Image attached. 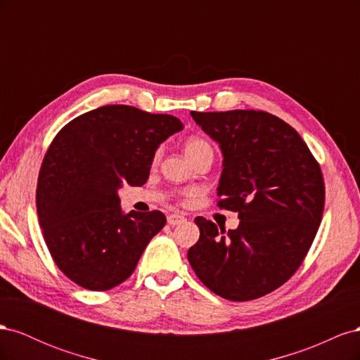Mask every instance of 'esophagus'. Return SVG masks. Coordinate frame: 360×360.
Masks as SVG:
<instances>
[{"label": "esophagus", "instance_id": "obj_1", "mask_svg": "<svg viewBox=\"0 0 360 360\" xmlns=\"http://www.w3.org/2000/svg\"><path fill=\"white\" fill-rule=\"evenodd\" d=\"M168 224L169 225H180V224H183V222H186V217H184L183 214H179V213H172V214H169L168 217Z\"/></svg>", "mask_w": 360, "mask_h": 360}]
</instances>
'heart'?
I'll return each mask as SVG.
<instances>
[{
    "mask_svg": "<svg viewBox=\"0 0 360 360\" xmlns=\"http://www.w3.org/2000/svg\"><path fill=\"white\" fill-rule=\"evenodd\" d=\"M184 151H186V155L191 160H195L197 158L201 156H210L213 158V147L209 143V141L200 138V136H192L186 141V144H184ZM160 158V150H158L155 153L153 160L158 162Z\"/></svg>",
    "mask_w": 360,
    "mask_h": 360,
    "instance_id": "obj_1",
    "label": "heart"
}]
</instances>
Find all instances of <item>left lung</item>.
Segmentation results:
<instances>
[{
	"label": "left lung",
	"instance_id": "8db88e82",
	"mask_svg": "<svg viewBox=\"0 0 360 360\" xmlns=\"http://www.w3.org/2000/svg\"><path fill=\"white\" fill-rule=\"evenodd\" d=\"M219 143L224 169L217 205L238 213L225 233L195 217L200 238L188 259L202 284L234 302L263 297L296 274L319 231L324 181L300 135L264 111L191 112Z\"/></svg>",
	"mask_w": 360,
	"mask_h": 360
}]
</instances>
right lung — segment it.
Masks as SVG:
<instances>
[{"label": "right lung", "instance_id": "obj_1", "mask_svg": "<svg viewBox=\"0 0 360 360\" xmlns=\"http://www.w3.org/2000/svg\"><path fill=\"white\" fill-rule=\"evenodd\" d=\"M177 117L106 105L73 118L43 158L36 205L43 238L75 284L106 291L124 282L167 224L162 212L123 214L118 188L143 186Z\"/></svg>", "mask_w": 360, "mask_h": 360}]
</instances>
